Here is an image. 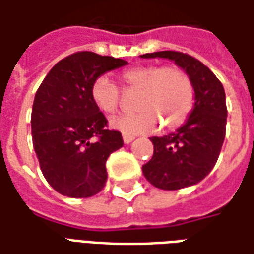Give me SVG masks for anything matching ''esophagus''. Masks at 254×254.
Listing matches in <instances>:
<instances>
[{
	"label": "esophagus",
	"instance_id": "34e87169",
	"mask_svg": "<svg viewBox=\"0 0 254 254\" xmlns=\"http://www.w3.org/2000/svg\"><path fill=\"white\" fill-rule=\"evenodd\" d=\"M122 140H124V143L125 144H129V143H132L133 140H134V136H130V134H124V136H122Z\"/></svg>",
	"mask_w": 254,
	"mask_h": 254
}]
</instances>
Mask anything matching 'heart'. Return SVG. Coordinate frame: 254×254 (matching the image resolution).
Listing matches in <instances>:
<instances>
[{
  "label": "heart",
  "instance_id": "obj_1",
  "mask_svg": "<svg viewBox=\"0 0 254 254\" xmlns=\"http://www.w3.org/2000/svg\"><path fill=\"white\" fill-rule=\"evenodd\" d=\"M122 81L130 91H138L134 114L111 118L110 127L124 134L152 132L160 121L166 127L181 125L194 102L190 77L177 66H137L122 73ZM91 98L96 109L105 114L116 113L121 92L109 76H99L91 85Z\"/></svg>",
  "mask_w": 254,
  "mask_h": 254
}]
</instances>
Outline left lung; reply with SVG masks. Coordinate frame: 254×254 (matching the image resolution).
<instances>
[{"mask_svg": "<svg viewBox=\"0 0 254 254\" xmlns=\"http://www.w3.org/2000/svg\"><path fill=\"white\" fill-rule=\"evenodd\" d=\"M140 57L174 61L194 88V105L187 121L174 133L149 138L154 155L143 166L144 177L163 190L196 185L211 173L223 145L227 122L223 85L204 64L184 53L156 52Z\"/></svg>", "mask_w": 254, "mask_h": 254, "instance_id": "obj_1", "label": "left lung"}]
</instances>
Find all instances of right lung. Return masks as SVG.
Listing matches in <instances>:
<instances>
[{"label": "right lung", "mask_w": 254, "mask_h": 254, "mask_svg": "<svg viewBox=\"0 0 254 254\" xmlns=\"http://www.w3.org/2000/svg\"><path fill=\"white\" fill-rule=\"evenodd\" d=\"M121 58L74 53L56 64L38 88L31 114L32 144L50 187L67 197H91L107 181L106 160L124 145L121 133L91 98L95 78L125 66Z\"/></svg>", "instance_id": "1"}]
</instances>
